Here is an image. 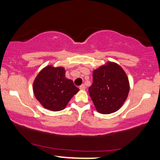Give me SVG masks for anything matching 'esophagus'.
Here are the masks:
<instances>
[{
    "mask_svg": "<svg viewBox=\"0 0 160 160\" xmlns=\"http://www.w3.org/2000/svg\"><path fill=\"white\" fill-rule=\"evenodd\" d=\"M80 89H82V90H84V89H86V86L84 85V84H82V85H81L80 86Z\"/></svg>",
    "mask_w": 160,
    "mask_h": 160,
    "instance_id": "1",
    "label": "esophagus"
}]
</instances>
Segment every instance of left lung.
Returning <instances> with one entry per match:
<instances>
[{
    "instance_id": "1",
    "label": "left lung",
    "mask_w": 160,
    "mask_h": 160,
    "mask_svg": "<svg viewBox=\"0 0 160 160\" xmlns=\"http://www.w3.org/2000/svg\"><path fill=\"white\" fill-rule=\"evenodd\" d=\"M92 85L89 88L95 109L102 114L118 111L127 98L129 81L118 64L108 62L93 71Z\"/></svg>"
}]
</instances>
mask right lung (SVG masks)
<instances>
[{
  "label": "right lung",
  "mask_w": 160,
  "mask_h": 160,
  "mask_svg": "<svg viewBox=\"0 0 160 160\" xmlns=\"http://www.w3.org/2000/svg\"><path fill=\"white\" fill-rule=\"evenodd\" d=\"M33 92L43 108L52 111H59L65 109L79 89L72 80L65 78L63 67L49 65L37 75L33 82Z\"/></svg>",
  "instance_id": "add662e5"
}]
</instances>
